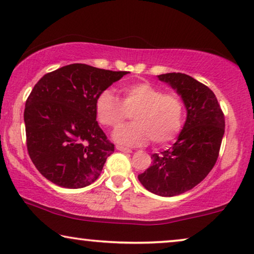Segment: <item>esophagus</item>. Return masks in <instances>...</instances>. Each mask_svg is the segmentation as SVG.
<instances>
[{
  "label": "esophagus",
  "mask_w": 254,
  "mask_h": 254,
  "mask_svg": "<svg viewBox=\"0 0 254 254\" xmlns=\"http://www.w3.org/2000/svg\"><path fill=\"white\" fill-rule=\"evenodd\" d=\"M117 150L119 151H123V152H127V154H129V152H131V150L129 148H126V147H123V145H117Z\"/></svg>",
  "instance_id": "34e87169"
}]
</instances>
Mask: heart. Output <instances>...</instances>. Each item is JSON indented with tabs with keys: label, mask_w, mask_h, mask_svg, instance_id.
Segmentation results:
<instances>
[{
	"label": "heart",
	"mask_w": 254,
	"mask_h": 254,
	"mask_svg": "<svg viewBox=\"0 0 254 254\" xmlns=\"http://www.w3.org/2000/svg\"><path fill=\"white\" fill-rule=\"evenodd\" d=\"M123 100L110 90L97 96L96 119L107 128H116L133 113V124L119 127L112 135L117 143L136 147L150 140L156 144L172 141L182 129L184 103L175 92H163L150 82H136L121 89Z\"/></svg>",
	"instance_id": "1"
}]
</instances>
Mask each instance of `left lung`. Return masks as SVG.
<instances>
[{
    "label": "left lung",
    "instance_id": "1",
    "mask_svg": "<svg viewBox=\"0 0 254 254\" xmlns=\"http://www.w3.org/2000/svg\"><path fill=\"white\" fill-rule=\"evenodd\" d=\"M182 97L187 117L178 140L151 155L152 165L137 176L149 192L175 196L192 190L214 168L224 135V114L214 92L182 72L158 76Z\"/></svg>",
    "mask_w": 254,
    "mask_h": 254
}]
</instances>
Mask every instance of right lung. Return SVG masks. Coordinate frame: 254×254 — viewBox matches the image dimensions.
<instances>
[{
  "label": "right lung",
  "instance_id": "1",
  "mask_svg": "<svg viewBox=\"0 0 254 254\" xmlns=\"http://www.w3.org/2000/svg\"><path fill=\"white\" fill-rule=\"evenodd\" d=\"M126 74L72 64L38 81L24 123L30 158L45 178L65 189L97 180L114 144L96 120V98Z\"/></svg>",
  "mask_w": 254,
  "mask_h": 254
}]
</instances>
